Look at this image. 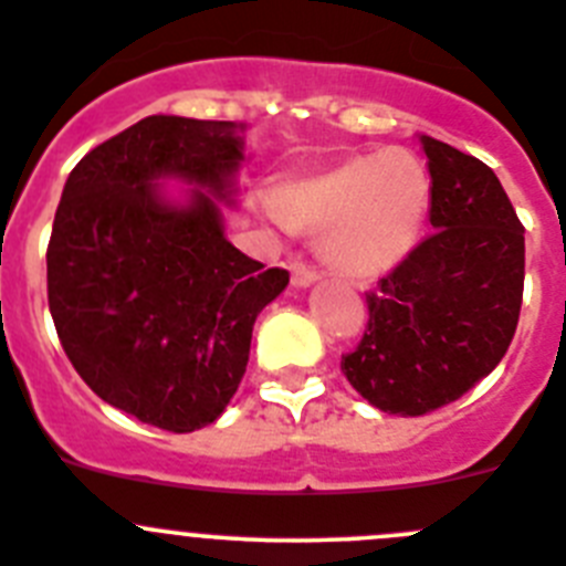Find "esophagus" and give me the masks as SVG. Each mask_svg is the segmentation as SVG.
Masks as SVG:
<instances>
[{
    "label": "esophagus",
    "mask_w": 566,
    "mask_h": 566,
    "mask_svg": "<svg viewBox=\"0 0 566 566\" xmlns=\"http://www.w3.org/2000/svg\"><path fill=\"white\" fill-rule=\"evenodd\" d=\"M290 276H293V284H296V287H313V284L318 282L316 270L298 262L290 264Z\"/></svg>",
    "instance_id": "obj_1"
}]
</instances>
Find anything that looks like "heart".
I'll list each match as a JSON object with an SVG mask.
<instances>
[{"label": "heart", "mask_w": 566, "mask_h": 566, "mask_svg": "<svg viewBox=\"0 0 566 566\" xmlns=\"http://www.w3.org/2000/svg\"><path fill=\"white\" fill-rule=\"evenodd\" d=\"M430 196L424 161L385 150L284 181L259 199V210L282 230L322 233L324 262L344 279L370 282L399 268L419 244Z\"/></svg>", "instance_id": "heart-1"}]
</instances>
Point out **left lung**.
<instances>
[{
  "label": "left lung",
  "mask_w": 566,
  "mask_h": 566,
  "mask_svg": "<svg viewBox=\"0 0 566 566\" xmlns=\"http://www.w3.org/2000/svg\"><path fill=\"white\" fill-rule=\"evenodd\" d=\"M432 196L430 233L367 293V333L342 356L361 399L424 416L493 373L524 290V228L499 176L475 156L419 134Z\"/></svg>",
  "instance_id": "left-lung-1"
}]
</instances>
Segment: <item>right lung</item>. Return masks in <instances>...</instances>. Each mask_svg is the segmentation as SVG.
Here are the masks:
<instances>
[{
    "mask_svg": "<svg viewBox=\"0 0 566 566\" xmlns=\"http://www.w3.org/2000/svg\"><path fill=\"white\" fill-rule=\"evenodd\" d=\"M244 130L156 113L93 147L62 190L48 244L59 342L85 385L142 424H213L239 390L255 316L290 282L224 235Z\"/></svg>",
    "mask_w": 566,
    "mask_h": 566,
    "instance_id": "obj_1",
    "label": "right lung"
}]
</instances>
